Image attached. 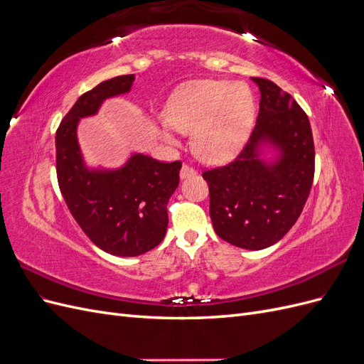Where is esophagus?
Here are the masks:
<instances>
[{"mask_svg": "<svg viewBox=\"0 0 364 364\" xmlns=\"http://www.w3.org/2000/svg\"><path fill=\"white\" fill-rule=\"evenodd\" d=\"M196 173H197V171H196V168L193 167V165L183 164V165H182V170H181V178H182V179L191 178V176H194Z\"/></svg>", "mask_w": 364, "mask_h": 364, "instance_id": "esophagus-1", "label": "esophagus"}]
</instances>
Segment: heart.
<instances>
[{
  "label": "heart",
  "mask_w": 364,
  "mask_h": 364,
  "mask_svg": "<svg viewBox=\"0 0 364 364\" xmlns=\"http://www.w3.org/2000/svg\"><path fill=\"white\" fill-rule=\"evenodd\" d=\"M164 117L176 130H193L197 156L220 162L245 144L255 118V102L245 83L194 80L173 92Z\"/></svg>",
  "instance_id": "heart-1"
}]
</instances>
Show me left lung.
Instances as JSON below:
<instances>
[{"label":"left lung","mask_w":364,"mask_h":364,"mask_svg":"<svg viewBox=\"0 0 364 364\" xmlns=\"http://www.w3.org/2000/svg\"><path fill=\"white\" fill-rule=\"evenodd\" d=\"M261 100L257 123L235 159L205 170L215 234L237 247L259 250L279 241L297 222L314 179L310 121L294 98L267 79L252 77ZM264 137L283 150L273 168L255 149Z\"/></svg>","instance_id":"1"}]
</instances>
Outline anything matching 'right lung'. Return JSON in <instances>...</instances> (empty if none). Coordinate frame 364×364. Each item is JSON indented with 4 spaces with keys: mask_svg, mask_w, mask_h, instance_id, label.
<instances>
[{
    "mask_svg": "<svg viewBox=\"0 0 364 364\" xmlns=\"http://www.w3.org/2000/svg\"><path fill=\"white\" fill-rule=\"evenodd\" d=\"M134 74L118 75L85 92L56 132V173L63 200L86 237L117 257H138L156 247L168 226L167 205L179 185L181 161L135 155L117 171H87L77 144L79 119L97 112L107 97L130 90Z\"/></svg>",
    "mask_w": 364,
    "mask_h": 364,
    "instance_id": "1",
    "label": "right lung"
}]
</instances>
